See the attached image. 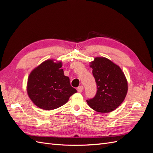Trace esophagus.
Wrapping results in <instances>:
<instances>
[{
	"instance_id": "1",
	"label": "esophagus",
	"mask_w": 153,
	"mask_h": 153,
	"mask_svg": "<svg viewBox=\"0 0 153 153\" xmlns=\"http://www.w3.org/2000/svg\"><path fill=\"white\" fill-rule=\"evenodd\" d=\"M83 90H84V87H83L82 85H80L77 88V91H78V92H81Z\"/></svg>"
}]
</instances>
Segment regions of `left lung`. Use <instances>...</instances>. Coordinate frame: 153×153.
I'll list each match as a JSON object with an SVG mask.
<instances>
[{"label":"left lung","mask_w":153,"mask_h":153,"mask_svg":"<svg viewBox=\"0 0 153 153\" xmlns=\"http://www.w3.org/2000/svg\"><path fill=\"white\" fill-rule=\"evenodd\" d=\"M98 87L94 98L87 100L90 107L100 113L112 112L126 98L128 85L124 73L116 64L104 57L90 62Z\"/></svg>","instance_id":"8db88e82"}]
</instances>
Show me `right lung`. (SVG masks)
I'll use <instances>...</instances> for the list:
<instances>
[{"instance_id": "1", "label": "right lung", "mask_w": 153, "mask_h": 153, "mask_svg": "<svg viewBox=\"0 0 153 153\" xmlns=\"http://www.w3.org/2000/svg\"><path fill=\"white\" fill-rule=\"evenodd\" d=\"M62 62L55 59L46 60L32 69L27 84L29 98L38 107L46 110L56 109L66 104L76 92L64 75Z\"/></svg>"}]
</instances>
